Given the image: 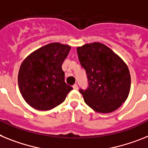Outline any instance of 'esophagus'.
<instances>
[{"label":"esophagus","mask_w":148,"mask_h":148,"mask_svg":"<svg viewBox=\"0 0 148 148\" xmlns=\"http://www.w3.org/2000/svg\"><path fill=\"white\" fill-rule=\"evenodd\" d=\"M73 88H74V89H75V90L78 89V85L77 84H74V86H73Z\"/></svg>","instance_id":"obj_1"}]
</instances>
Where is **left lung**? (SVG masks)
Wrapping results in <instances>:
<instances>
[{"mask_svg": "<svg viewBox=\"0 0 148 148\" xmlns=\"http://www.w3.org/2000/svg\"><path fill=\"white\" fill-rule=\"evenodd\" d=\"M77 51L88 79L87 88L79 89L85 103L97 112L116 110L129 95L128 67L110 48L99 42L77 47Z\"/></svg>", "mask_w": 148, "mask_h": 148, "instance_id": "8db88e82", "label": "left lung"}]
</instances>
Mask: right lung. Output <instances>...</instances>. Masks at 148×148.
I'll return each mask as SVG.
<instances>
[{"instance_id": "right-lung-1", "label": "right lung", "mask_w": 148, "mask_h": 148, "mask_svg": "<svg viewBox=\"0 0 148 148\" xmlns=\"http://www.w3.org/2000/svg\"><path fill=\"white\" fill-rule=\"evenodd\" d=\"M71 47L51 43L28 56L21 65L18 76L19 90L29 106L50 110L61 104L73 88L65 82L62 65Z\"/></svg>"}]
</instances>
